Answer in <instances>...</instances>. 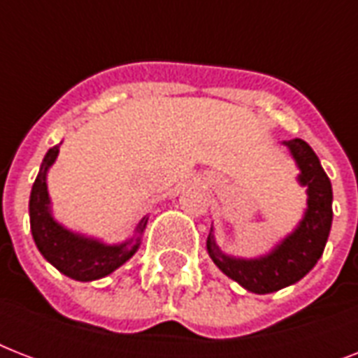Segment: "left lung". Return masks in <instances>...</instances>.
I'll return each instance as SVG.
<instances>
[{"label":"left lung","mask_w":358,"mask_h":358,"mask_svg":"<svg viewBox=\"0 0 358 358\" xmlns=\"http://www.w3.org/2000/svg\"><path fill=\"white\" fill-rule=\"evenodd\" d=\"M282 145L299 169L297 182L306 187V208L297 227L269 252L255 258L227 255L215 241L213 227L206 241L213 264L241 288L258 295L273 294L305 277L322 258L333 224V187L314 150L303 139L282 141Z\"/></svg>","instance_id":"1"}]
</instances>
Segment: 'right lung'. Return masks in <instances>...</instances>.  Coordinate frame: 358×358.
Masks as SVG:
<instances>
[{
  "instance_id": "right-lung-1",
  "label": "right lung",
  "mask_w": 358,
  "mask_h": 358,
  "mask_svg": "<svg viewBox=\"0 0 358 358\" xmlns=\"http://www.w3.org/2000/svg\"><path fill=\"white\" fill-rule=\"evenodd\" d=\"M59 146L61 143L46 152L31 189V234L36 249L55 269L80 282H91L111 275L139 250L148 215H143L135 227L134 236L120 243H106L100 238L80 234L59 223L53 217L52 199L48 193V171L57 159Z\"/></svg>"
}]
</instances>
